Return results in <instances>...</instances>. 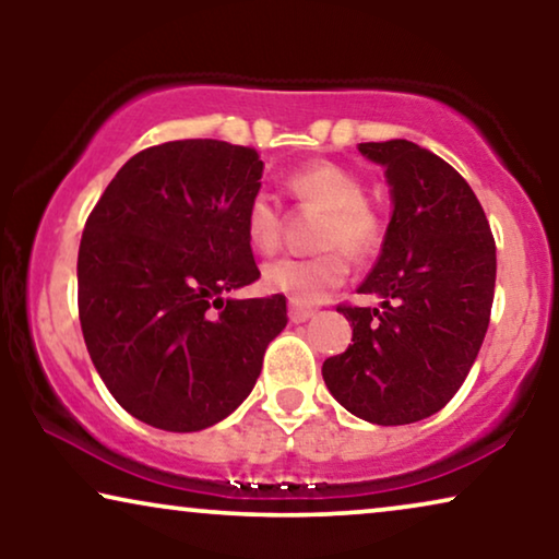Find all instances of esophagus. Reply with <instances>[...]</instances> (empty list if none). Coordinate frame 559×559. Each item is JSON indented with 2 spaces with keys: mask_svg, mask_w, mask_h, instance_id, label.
I'll return each mask as SVG.
<instances>
[{
  "mask_svg": "<svg viewBox=\"0 0 559 559\" xmlns=\"http://www.w3.org/2000/svg\"><path fill=\"white\" fill-rule=\"evenodd\" d=\"M316 312V308H305V305L289 302V320H293V323H305V320H310Z\"/></svg>",
  "mask_w": 559,
  "mask_h": 559,
  "instance_id": "obj_1",
  "label": "esophagus"
}]
</instances>
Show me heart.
I'll use <instances>...</instances> for the list:
<instances>
[{
    "label": "heart",
    "mask_w": 559,
    "mask_h": 559,
    "mask_svg": "<svg viewBox=\"0 0 559 559\" xmlns=\"http://www.w3.org/2000/svg\"><path fill=\"white\" fill-rule=\"evenodd\" d=\"M287 188L308 209L323 211L318 228V247L323 251L302 259H277L266 264L262 282L270 293L287 295L297 305L325 300L346 282L350 259L373 254L384 239V221L366 203V188L346 167L318 159L295 170ZM285 213L264 190L249 198L243 211V234L257 254H277L285 243Z\"/></svg>",
    "instance_id": "heart-1"
}]
</instances>
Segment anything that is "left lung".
Returning a JSON list of instances; mask_svg holds the SVG:
<instances>
[{"label":"left lung","instance_id":"1","mask_svg":"<svg viewBox=\"0 0 559 559\" xmlns=\"http://www.w3.org/2000/svg\"><path fill=\"white\" fill-rule=\"evenodd\" d=\"M386 167L394 213L358 287L381 308L341 302L354 343L325 358L323 379L350 415L409 425L440 412L468 377L491 320L496 241L463 175L407 140L361 142Z\"/></svg>","mask_w":559,"mask_h":559}]
</instances>
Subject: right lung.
<instances>
[{
	"label": "right lung",
	"instance_id": "obj_1",
	"mask_svg": "<svg viewBox=\"0 0 559 559\" xmlns=\"http://www.w3.org/2000/svg\"><path fill=\"white\" fill-rule=\"evenodd\" d=\"M262 167L241 144H155L127 159L86 218L83 341L114 400L159 430L195 432L231 415L287 325L285 295L226 300L259 280L243 211Z\"/></svg>",
	"mask_w": 559,
	"mask_h": 559
}]
</instances>
